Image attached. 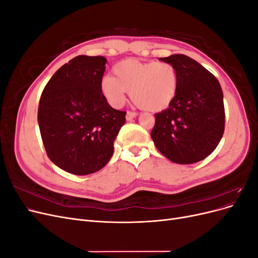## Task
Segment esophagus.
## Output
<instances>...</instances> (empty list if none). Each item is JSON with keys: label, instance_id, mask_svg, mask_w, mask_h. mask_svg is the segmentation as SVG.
<instances>
[{"label": "esophagus", "instance_id": "34e87169", "mask_svg": "<svg viewBox=\"0 0 258 258\" xmlns=\"http://www.w3.org/2000/svg\"><path fill=\"white\" fill-rule=\"evenodd\" d=\"M138 116V113L137 112H132V111H128L127 114H126V118L127 120H131L132 118H135V117Z\"/></svg>", "mask_w": 258, "mask_h": 258}]
</instances>
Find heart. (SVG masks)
I'll return each instance as SVG.
<instances>
[{
	"label": "heart",
	"mask_w": 258,
	"mask_h": 258,
	"mask_svg": "<svg viewBox=\"0 0 258 258\" xmlns=\"http://www.w3.org/2000/svg\"><path fill=\"white\" fill-rule=\"evenodd\" d=\"M113 73L115 77L101 79L100 89L115 107L123 104L127 91L138 106L151 112L165 110L176 96L178 73L169 62L126 59L114 66Z\"/></svg>",
	"instance_id": "heart-1"
}]
</instances>
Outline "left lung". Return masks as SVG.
I'll list each match as a JSON object with an SVG mask.
<instances>
[{"label":"left lung","mask_w":258,"mask_h":258,"mask_svg":"<svg viewBox=\"0 0 258 258\" xmlns=\"http://www.w3.org/2000/svg\"><path fill=\"white\" fill-rule=\"evenodd\" d=\"M160 60L176 68L178 88L167 110L155 114L151 137L169 160L179 165L198 162L215 150L224 134L221 85L206 68L185 54Z\"/></svg>","instance_id":"obj_1"}]
</instances>
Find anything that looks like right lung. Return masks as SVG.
<instances>
[{
	"mask_svg": "<svg viewBox=\"0 0 258 258\" xmlns=\"http://www.w3.org/2000/svg\"><path fill=\"white\" fill-rule=\"evenodd\" d=\"M106 59L77 56L46 84L37 120L48 158L60 169L87 175L111 159L126 112L113 108L100 89Z\"/></svg>",
	"mask_w": 258,
	"mask_h": 258,
	"instance_id": "right-lung-1",
	"label": "right lung"
}]
</instances>
